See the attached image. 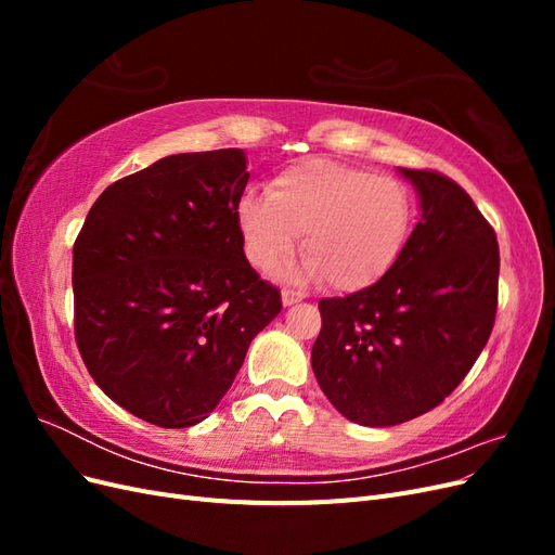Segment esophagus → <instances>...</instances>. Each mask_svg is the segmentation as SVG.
Segmentation results:
<instances>
[{"instance_id": "34e87169", "label": "esophagus", "mask_w": 555, "mask_h": 555, "mask_svg": "<svg viewBox=\"0 0 555 555\" xmlns=\"http://www.w3.org/2000/svg\"><path fill=\"white\" fill-rule=\"evenodd\" d=\"M306 298V294L300 289H294V287H284L282 289V304L284 306H294V304H300V300Z\"/></svg>"}]
</instances>
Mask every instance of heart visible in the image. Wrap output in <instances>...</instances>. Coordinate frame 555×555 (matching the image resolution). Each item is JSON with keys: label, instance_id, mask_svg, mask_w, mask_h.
<instances>
[{"label": "heart", "instance_id": "obj_1", "mask_svg": "<svg viewBox=\"0 0 555 555\" xmlns=\"http://www.w3.org/2000/svg\"><path fill=\"white\" fill-rule=\"evenodd\" d=\"M414 215V192L402 180L363 166L308 159L282 171L268 198L243 196L238 229L245 255L259 271L287 261L300 236L310 275H322L335 292H359L391 271Z\"/></svg>", "mask_w": 555, "mask_h": 555}]
</instances>
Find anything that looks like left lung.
I'll return each mask as SVG.
<instances>
[{
	"instance_id": "obj_1",
	"label": "left lung",
	"mask_w": 555,
	"mask_h": 555,
	"mask_svg": "<svg viewBox=\"0 0 555 555\" xmlns=\"http://www.w3.org/2000/svg\"><path fill=\"white\" fill-rule=\"evenodd\" d=\"M422 198L405 249L371 287L322 298L312 371L349 422L396 426L438 408L489 343L498 310L493 227L451 178L400 169Z\"/></svg>"
}]
</instances>
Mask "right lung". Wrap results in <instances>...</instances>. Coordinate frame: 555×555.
<instances>
[{
	"label": "right lung",
	"instance_id": "1",
	"mask_svg": "<svg viewBox=\"0 0 555 555\" xmlns=\"http://www.w3.org/2000/svg\"><path fill=\"white\" fill-rule=\"evenodd\" d=\"M247 180L238 147L164 157L108 184L74 243L82 363L147 424L204 422L282 310L243 251Z\"/></svg>",
	"mask_w": 555,
	"mask_h": 555
}]
</instances>
